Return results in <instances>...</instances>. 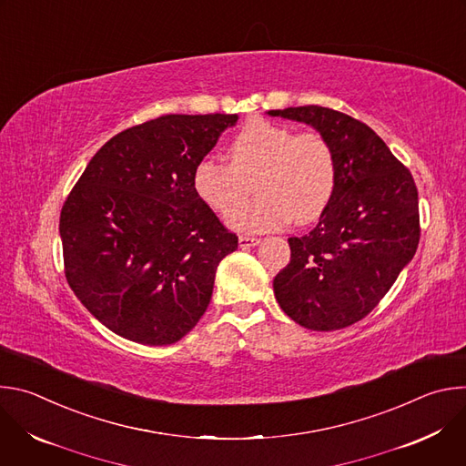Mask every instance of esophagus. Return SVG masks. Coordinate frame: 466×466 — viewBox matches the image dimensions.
<instances>
[{
	"instance_id": "esophagus-1",
	"label": "esophagus",
	"mask_w": 466,
	"mask_h": 466,
	"mask_svg": "<svg viewBox=\"0 0 466 466\" xmlns=\"http://www.w3.org/2000/svg\"><path fill=\"white\" fill-rule=\"evenodd\" d=\"M259 243V238H252V236H239V247L241 248H250L256 247Z\"/></svg>"
}]
</instances>
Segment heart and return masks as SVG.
<instances>
[{"instance_id": "1", "label": "heart", "mask_w": 466, "mask_h": 466, "mask_svg": "<svg viewBox=\"0 0 466 466\" xmlns=\"http://www.w3.org/2000/svg\"><path fill=\"white\" fill-rule=\"evenodd\" d=\"M230 164L205 157L193 167V189L227 216L254 181L258 197L228 218L239 232H269L291 219H317L331 201L338 166L329 142L317 130L295 132L269 119L248 121L228 146Z\"/></svg>"}]
</instances>
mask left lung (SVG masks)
Masks as SVG:
<instances>
[{
    "label": "left lung",
    "mask_w": 466,
    "mask_h": 466,
    "mask_svg": "<svg viewBox=\"0 0 466 466\" xmlns=\"http://www.w3.org/2000/svg\"><path fill=\"white\" fill-rule=\"evenodd\" d=\"M269 116L311 125L336 155V189L317 227L289 238L291 259L275 277V297L297 324L331 331L369 315L413 259L419 191L376 132L326 106H289Z\"/></svg>",
    "instance_id": "obj_1"
}]
</instances>
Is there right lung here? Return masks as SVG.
Segmentation results:
<instances>
[{
  "label": "right lung",
  "mask_w": 466,
  "mask_h": 466,
  "mask_svg": "<svg viewBox=\"0 0 466 466\" xmlns=\"http://www.w3.org/2000/svg\"><path fill=\"white\" fill-rule=\"evenodd\" d=\"M238 114H167L110 138L60 212L64 273L114 334L149 347L182 339L207 311L238 236L193 189V167Z\"/></svg>",
  "instance_id": "right-lung-1"
}]
</instances>
